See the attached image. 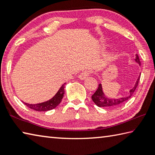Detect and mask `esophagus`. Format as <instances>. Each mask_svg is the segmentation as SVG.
Here are the masks:
<instances>
[{"label":"esophagus","mask_w":155,"mask_h":155,"mask_svg":"<svg viewBox=\"0 0 155 155\" xmlns=\"http://www.w3.org/2000/svg\"><path fill=\"white\" fill-rule=\"evenodd\" d=\"M89 74H90V71L88 70H86V71H84L82 73H81V74L79 75V78L81 80H84L87 78Z\"/></svg>","instance_id":"esophagus-1"}]
</instances>
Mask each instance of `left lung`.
<instances>
[{
    "instance_id": "obj_1",
    "label": "left lung",
    "mask_w": 155,
    "mask_h": 155,
    "mask_svg": "<svg viewBox=\"0 0 155 155\" xmlns=\"http://www.w3.org/2000/svg\"><path fill=\"white\" fill-rule=\"evenodd\" d=\"M135 61L138 63L139 64L141 65V61L139 57L138 54H136L135 57ZM139 81H140V77L137 78V82H136L135 85L129 91V94L127 96L122 97L120 98H109L104 96V94L102 90V86L101 84H99L98 87L96 91H95L92 96H91V99L94 101V103H95L97 106L99 107H106V108H114V107H117L121 105L125 101H127V100L129 99L132 95L134 93L135 89L137 88Z\"/></svg>"
}]
</instances>
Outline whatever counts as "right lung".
<instances>
[{
    "label": "right lung",
    "instance_id": "right-lung-1",
    "mask_svg": "<svg viewBox=\"0 0 155 155\" xmlns=\"http://www.w3.org/2000/svg\"><path fill=\"white\" fill-rule=\"evenodd\" d=\"M65 84V83H64V85L60 87L59 91H57V93L55 94V96L48 101L44 102V103L34 104H28L26 103H24L25 105H27L28 107H29L30 109L35 110V111H49V110L53 109L55 108V107L58 105L60 103H61L63 97H64Z\"/></svg>",
    "mask_w": 155,
    "mask_h": 155
}]
</instances>
